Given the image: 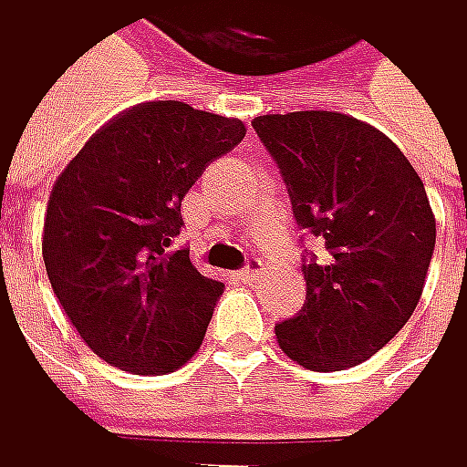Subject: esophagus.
Listing matches in <instances>:
<instances>
[{"label":"esophagus","instance_id":"esophagus-1","mask_svg":"<svg viewBox=\"0 0 467 467\" xmlns=\"http://www.w3.org/2000/svg\"><path fill=\"white\" fill-rule=\"evenodd\" d=\"M263 271H265V263H263L260 257H249L246 265H244V271H241V276H244V279H257Z\"/></svg>","mask_w":467,"mask_h":467}]
</instances>
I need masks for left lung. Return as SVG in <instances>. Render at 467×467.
I'll list each match as a JSON object with an SVG mask.
<instances>
[{"mask_svg": "<svg viewBox=\"0 0 467 467\" xmlns=\"http://www.w3.org/2000/svg\"><path fill=\"white\" fill-rule=\"evenodd\" d=\"M257 138L285 180L298 229L324 244L305 254L307 302L274 327L310 371L374 357L410 321L435 252L420 177L371 124L329 110L257 116Z\"/></svg>", "mask_w": 467, "mask_h": 467, "instance_id": "left-lung-1", "label": "left lung"}]
</instances>
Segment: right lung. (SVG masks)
Returning <instances> with one entry per match:
<instances>
[{
    "label": "right lung",
    "mask_w": 467,
    "mask_h": 467,
    "mask_svg": "<svg viewBox=\"0 0 467 467\" xmlns=\"http://www.w3.org/2000/svg\"><path fill=\"white\" fill-rule=\"evenodd\" d=\"M246 135L185 102H146L99 130L57 177L44 263L68 321L105 362L169 374L204 340L223 282L177 244L182 199Z\"/></svg>",
    "instance_id": "right-lung-1"
}]
</instances>
